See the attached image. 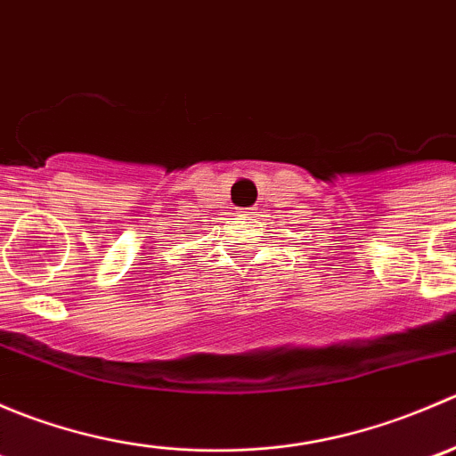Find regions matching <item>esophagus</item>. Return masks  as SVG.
<instances>
[{
    "mask_svg": "<svg viewBox=\"0 0 456 456\" xmlns=\"http://www.w3.org/2000/svg\"><path fill=\"white\" fill-rule=\"evenodd\" d=\"M242 214H254V207H249V209H245Z\"/></svg>",
    "mask_w": 456,
    "mask_h": 456,
    "instance_id": "obj_1",
    "label": "esophagus"
}]
</instances>
